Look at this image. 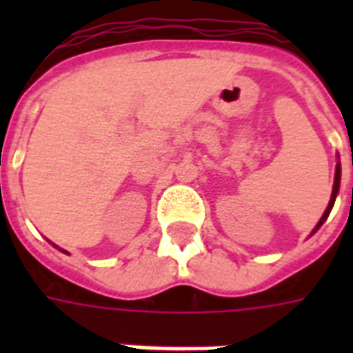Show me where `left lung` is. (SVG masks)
<instances>
[{"label": "left lung", "mask_w": 353, "mask_h": 353, "mask_svg": "<svg viewBox=\"0 0 353 353\" xmlns=\"http://www.w3.org/2000/svg\"><path fill=\"white\" fill-rule=\"evenodd\" d=\"M339 187H341V162L336 164V172H334V185H333V192H331V200H329V206H327V210L323 212V215H321V219H319V223L316 225V229L312 230V232H316V230L323 225V221H325L327 217H329V214H331V210H333V204H334V199H336V194H339Z\"/></svg>", "instance_id": "8db88e82"}]
</instances>
